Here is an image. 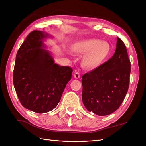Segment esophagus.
Here are the masks:
<instances>
[{
  "label": "esophagus",
  "instance_id": "1",
  "mask_svg": "<svg viewBox=\"0 0 146 146\" xmlns=\"http://www.w3.org/2000/svg\"><path fill=\"white\" fill-rule=\"evenodd\" d=\"M74 77H75L76 79H79L81 77V76H80V74L77 72H76L74 74Z\"/></svg>",
  "mask_w": 146,
  "mask_h": 146
}]
</instances>
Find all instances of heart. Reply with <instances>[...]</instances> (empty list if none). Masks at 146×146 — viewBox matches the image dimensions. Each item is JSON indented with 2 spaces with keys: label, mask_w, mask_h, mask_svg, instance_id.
<instances>
[{
  "label": "heart",
  "mask_w": 146,
  "mask_h": 146,
  "mask_svg": "<svg viewBox=\"0 0 146 146\" xmlns=\"http://www.w3.org/2000/svg\"><path fill=\"white\" fill-rule=\"evenodd\" d=\"M72 50L77 54L85 53L82 59V66L88 69H95L108 58L110 53L111 46L106 41L88 39L74 44Z\"/></svg>",
  "instance_id": "1"
}]
</instances>
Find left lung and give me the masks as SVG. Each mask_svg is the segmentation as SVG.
Here are the masks:
<instances>
[{
    "label": "left lung",
    "mask_w": 146,
    "mask_h": 146,
    "mask_svg": "<svg viewBox=\"0 0 146 146\" xmlns=\"http://www.w3.org/2000/svg\"><path fill=\"white\" fill-rule=\"evenodd\" d=\"M130 68L126 46L117 38L112 57L82 77V99L86 109L98 116L117 110L129 90Z\"/></svg>",
    "instance_id": "left-lung-1"
}]
</instances>
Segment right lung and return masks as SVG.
<instances>
[{"instance_id":"right-lung-1","label":"right lung","mask_w":146,"mask_h":146,"mask_svg":"<svg viewBox=\"0 0 146 146\" xmlns=\"http://www.w3.org/2000/svg\"><path fill=\"white\" fill-rule=\"evenodd\" d=\"M52 35L29 33L17 53L13 72L15 90L21 105L38 113L52 111L60 102L73 70L55 63L44 43Z\"/></svg>"}]
</instances>
